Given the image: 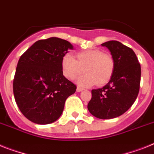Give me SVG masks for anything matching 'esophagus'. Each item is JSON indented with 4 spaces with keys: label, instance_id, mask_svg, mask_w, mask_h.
<instances>
[{
    "label": "esophagus",
    "instance_id": "34e87169",
    "mask_svg": "<svg viewBox=\"0 0 154 154\" xmlns=\"http://www.w3.org/2000/svg\"><path fill=\"white\" fill-rule=\"evenodd\" d=\"M83 90H84V88H81V87H77V92H80V91H83Z\"/></svg>",
    "mask_w": 154,
    "mask_h": 154
}]
</instances>
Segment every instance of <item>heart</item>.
<instances>
[{
  "label": "heart",
  "instance_id": "obj_1",
  "mask_svg": "<svg viewBox=\"0 0 154 154\" xmlns=\"http://www.w3.org/2000/svg\"><path fill=\"white\" fill-rule=\"evenodd\" d=\"M61 68L63 75L69 80L79 77L85 70L86 73L77 81L79 85H103L110 81L114 73L115 61L110 54L103 53L99 49H88L77 52L75 59L70 54L63 55Z\"/></svg>",
  "mask_w": 154,
  "mask_h": 154
}]
</instances>
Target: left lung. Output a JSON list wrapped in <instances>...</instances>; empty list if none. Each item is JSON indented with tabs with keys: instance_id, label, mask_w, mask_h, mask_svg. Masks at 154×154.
Here are the masks:
<instances>
[{
	"instance_id": "left-lung-1",
	"label": "left lung",
	"mask_w": 154,
	"mask_h": 154,
	"mask_svg": "<svg viewBox=\"0 0 154 154\" xmlns=\"http://www.w3.org/2000/svg\"><path fill=\"white\" fill-rule=\"evenodd\" d=\"M114 59L115 69L108 84L91 90L89 112L99 119H112L125 113L135 103L139 91L141 66L132 49L117 41L102 44Z\"/></svg>"
}]
</instances>
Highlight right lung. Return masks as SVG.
<instances>
[{
	"instance_id": "add662e5",
	"label": "right lung",
	"mask_w": 154,
	"mask_h": 154,
	"mask_svg": "<svg viewBox=\"0 0 154 154\" xmlns=\"http://www.w3.org/2000/svg\"><path fill=\"white\" fill-rule=\"evenodd\" d=\"M69 41L50 37L36 41L21 55L13 81V93L19 109L28 120L38 125L59 118L66 99L77 87L63 74L61 60Z\"/></svg>"
}]
</instances>
